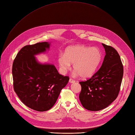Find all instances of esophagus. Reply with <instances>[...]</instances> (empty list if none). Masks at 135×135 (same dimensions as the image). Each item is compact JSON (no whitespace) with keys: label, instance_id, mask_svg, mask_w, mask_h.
I'll use <instances>...</instances> for the list:
<instances>
[{"label":"esophagus","instance_id":"1","mask_svg":"<svg viewBox=\"0 0 135 135\" xmlns=\"http://www.w3.org/2000/svg\"><path fill=\"white\" fill-rule=\"evenodd\" d=\"M69 81L70 82V83H74V82H75V80H74V79H73L72 78H70V79H69Z\"/></svg>","mask_w":135,"mask_h":135}]
</instances>
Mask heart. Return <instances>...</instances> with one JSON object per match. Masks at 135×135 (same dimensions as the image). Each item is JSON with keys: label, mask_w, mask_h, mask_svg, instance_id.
Here are the masks:
<instances>
[{"label": "heart", "mask_w": 135, "mask_h": 135, "mask_svg": "<svg viewBox=\"0 0 135 135\" xmlns=\"http://www.w3.org/2000/svg\"><path fill=\"white\" fill-rule=\"evenodd\" d=\"M102 58V53L98 48L76 45L67 48L63 56L58 57V62L62 73L70 69V64H73L74 70L80 77L85 78L95 72Z\"/></svg>", "instance_id": "1"}]
</instances>
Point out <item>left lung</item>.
<instances>
[{
  "label": "left lung",
  "mask_w": 135,
  "mask_h": 135,
  "mask_svg": "<svg viewBox=\"0 0 135 135\" xmlns=\"http://www.w3.org/2000/svg\"><path fill=\"white\" fill-rule=\"evenodd\" d=\"M102 45L106 55L101 67L90 79L79 82L81 87L79 100L83 107L90 111L104 109L115 100L124 73L118 52L113 47Z\"/></svg>",
  "instance_id": "obj_1"
}]
</instances>
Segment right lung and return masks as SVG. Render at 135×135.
<instances>
[{"label": "right lung", "instance_id": "add662e5", "mask_svg": "<svg viewBox=\"0 0 135 135\" xmlns=\"http://www.w3.org/2000/svg\"><path fill=\"white\" fill-rule=\"evenodd\" d=\"M49 47L46 42L26 45L17 53L13 64L15 92L26 106L38 111L54 106L69 79L58 73L54 65L37 62L34 56Z\"/></svg>", "mask_w": 135, "mask_h": 135}]
</instances>
